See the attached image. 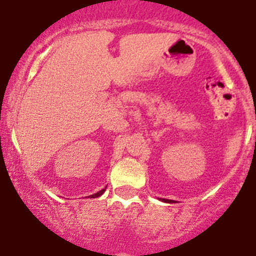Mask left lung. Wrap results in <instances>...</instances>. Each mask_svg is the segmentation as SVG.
Instances as JSON below:
<instances>
[{
  "label": "left lung",
  "mask_w": 256,
  "mask_h": 256,
  "mask_svg": "<svg viewBox=\"0 0 256 256\" xmlns=\"http://www.w3.org/2000/svg\"><path fill=\"white\" fill-rule=\"evenodd\" d=\"M162 201H166V200H162Z\"/></svg>",
  "instance_id": "8db88e82"
}]
</instances>
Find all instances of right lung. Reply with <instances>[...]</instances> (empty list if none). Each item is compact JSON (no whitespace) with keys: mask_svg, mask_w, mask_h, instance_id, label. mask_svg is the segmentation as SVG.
Returning a JSON list of instances; mask_svg holds the SVG:
<instances>
[{"mask_svg":"<svg viewBox=\"0 0 256 256\" xmlns=\"http://www.w3.org/2000/svg\"><path fill=\"white\" fill-rule=\"evenodd\" d=\"M104 192H105V190H101V191L96 192V194H94V195H91V198H98V196H101V195H102Z\"/></svg>","mask_w":256,"mask_h":256,"instance_id":"add662e5","label":"right lung"}]
</instances>
